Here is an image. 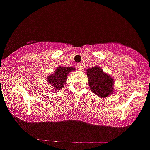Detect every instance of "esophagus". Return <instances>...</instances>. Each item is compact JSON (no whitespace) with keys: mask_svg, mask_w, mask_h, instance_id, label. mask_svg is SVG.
I'll return each instance as SVG.
<instances>
[{"mask_svg":"<svg viewBox=\"0 0 150 150\" xmlns=\"http://www.w3.org/2000/svg\"><path fill=\"white\" fill-rule=\"evenodd\" d=\"M77 68L79 71H82V64L81 63H77Z\"/></svg>","mask_w":150,"mask_h":150,"instance_id":"esophagus-1","label":"esophagus"}]
</instances>
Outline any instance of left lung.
Wrapping results in <instances>:
<instances>
[{
    "instance_id": "1",
    "label": "left lung",
    "mask_w": 150,
    "mask_h": 150,
    "mask_svg": "<svg viewBox=\"0 0 150 150\" xmlns=\"http://www.w3.org/2000/svg\"><path fill=\"white\" fill-rule=\"evenodd\" d=\"M87 75L89 87L96 96L103 98L112 94L115 84L113 78L104 73L99 66L87 69Z\"/></svg>"
}]
</instances>
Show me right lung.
I'll use <instances>...</instances> for the list:
<instances>
[{
    "mask_svg": "<svg viewBox=\"0 0 150 150\" xmlns=\"http://www.w3.org/2000/svg\"><path fill=\"white\" fill-rule=\"evenodd\" d=\"M75 70L76 69L72 66L71 67L60 66L56 69L54 74L47 77V81H48V84L51 85L52 90L57 92L64 87L68 74Z\"/></svg>",
    "mask_w": 150,
    "mask_h": 150,
    "instance_id": "add662e5",
    "label": "right lung"
}]
</instances>
